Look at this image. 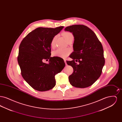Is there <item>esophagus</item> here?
I'll return each mask as SVG.
<instances>
[{
  "label": "esophagus",
  "instance_id": "esophagus-1",
  "mask_svg": "<svg viewBox=\"0 0 122 122\" xmlns=\"http://www.w3.org/2000/svg\"><path fill=\"white\" fill-rule=\"evenodd\" d=\"M64 62H65V63L66 65H67V63H66V60H65V59H64Z\"/></svg>",
  "mask_w": 122,
  "mask_h": 122
}]
</instances>
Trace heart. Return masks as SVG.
I'll use <instances>...</instances> for the list:
<instances>
[{"label": "heart", "instance_id": "1", "mask_svg": "<svg viewBox=\"0 0 122 122\" xmlns=\"http://www.w3.org/2000/svg\"><path fill=\"white\" fill-rule=\"evenodd\" d=\"M63 36L66 40H67L71 36H73L72 34L70 32H64L63 33ZM56 36H54L51 41L50 46L51 48H54L55 46V41ZM71 50L69 48H58L52 52V55L55 57H58L62 58H66L71 53Z\"/></svg>", "mask_w": 122, "mask_h": 122}]
</instances>
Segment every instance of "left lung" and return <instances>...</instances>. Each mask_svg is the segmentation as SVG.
Wrapping results in <instances>:
<instances>
[{
    "mask_svg": "<svg viewBox=\"0 0 122 122\" xmlns=\"http://www.w3.org/2000/svg\"><path fill=\"white\" fill-rule=\"evenodd\" d=\"M64 30L72 32L75 39L74 52L70 56L73 60L66 61L74 70L69 77L70 83L77 88L89 87L100 77L104 65L102 44L95 33L86 25H72ZM76 61L79 64L77 65Z\"/></svg>",
    "mask_w": 122,
    "mask_h": 122,
    "instance_id": "obj_1",
    "label": "left lung"
}]
</instances>
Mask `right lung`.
Masks as SVG:
<instances>
[{"instance_id": "right-lung-1", "label": "right lung", "mask_w": 122, "mask_h": 122, "mask_svg": "<svg viewBox=\"0 0 122 122\" xmlns=\"http://www.w3.org/2000/svg\"><path fill=\"white\" fill-rule=\"evenodd\" d=\"M64 28L38 27L30 32L21 41L17 60L24 79L36 91L45 92L55 86V76L65 64L58 57H51V41ZM49 60L46 64L42 61Z\"/></svg>"}]
</instances>
